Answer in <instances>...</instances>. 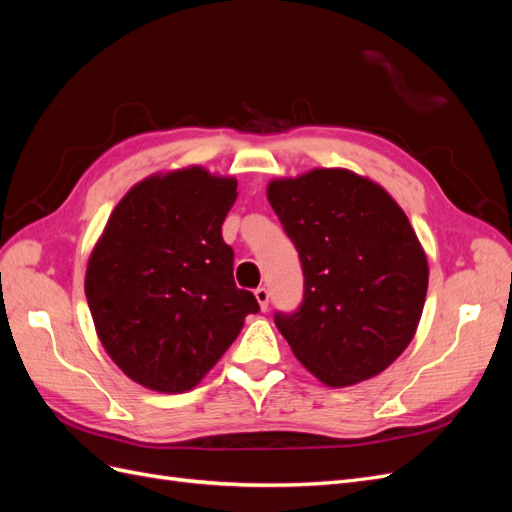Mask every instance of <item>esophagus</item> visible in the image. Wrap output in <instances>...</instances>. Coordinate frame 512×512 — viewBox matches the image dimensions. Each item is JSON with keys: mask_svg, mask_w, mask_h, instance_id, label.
<instances>
[{"mask_svg": "<svg viewBox=\"0 0 512 512\" xmlns=\"http://www.w3.org/2000/svg\"><path fill=\"white\" fill-rule=\"evenodd\" d=\"M254 294H256V301H258V305H260L262 312H267V309H269V297H271V294H269V288L260 286V288H256V290H254Z\"/></svg>", "mask_w": 512, "mask_h": 512, "instance_id": "1", "label": "esophagus"}]
</instances>
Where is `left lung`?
<instances>
[{"instance_id": "obj_1", "label": "left lung", "mask_w": 512, "mask_h": 512, "mask_svg": "<svg viewBox=\"0 0 512 512\" xmlns=\"http://www.w3.org/2000/svg\"><path fill=\"white\" fill-rule=\"evenodd\" d=\"M267 196L303 269V301L275 312V327L324 384L378 376L412 342L427 294V256L406 213L344 168L271 181Z\"/></svg>"}]
</instances>
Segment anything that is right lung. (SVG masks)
<instances>
[{
    "mask_svg": "<svg viewBox=\"0 0 512 512\" xmlns=\"http://www.w3.org/2000/svg\"><path fill=\"white\" fill-rule=\"evenodd\" d=\"M235 200V179L200 166L149 177L119 200L89 256L85 294L100 342L145 389H194L260 309L237 288L222 239Z\"/></svg>",
    "mask_w": 512,
    "mask_h": 512,
    "instance_id": "obj_1",
    "label": "right lung"
}]
</instances>
